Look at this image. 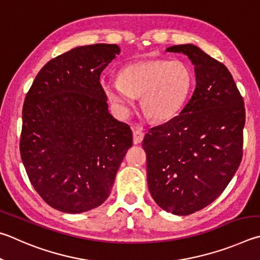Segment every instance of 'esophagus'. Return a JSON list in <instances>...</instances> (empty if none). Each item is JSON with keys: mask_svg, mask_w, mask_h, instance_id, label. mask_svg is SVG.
I'll return each instance as SVG.
<instances>
[{"mask_svg": "<svg viewBox=\"0 0 260 260\" xmlns=\"http://www.w3.org/2000/svg\"><path fill=\"white\" fill-rule=\"evenodd\" d=\"M133 131H134V144L137 145L142 143L144 139L143 129H140V127H135Z\"/></svg>", "mask_w": 260, "mask_h": 260, "instance_id": "obj_1", "label": "esophagus"}]
</instances>
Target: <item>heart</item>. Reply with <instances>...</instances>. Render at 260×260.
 Masks as SVG:
<instances>
[{
	"label": "heart",
	"mask_w": 260,
	"mask_h": 260,
	"mask_svg": "<svg viewBox=\"0 0 260 260\" xmlns=\"http://www.w3.org/2000/svg\"><path fill=\"white\" fill-rule=\"evenodd\" d=\"M194 75L181 60L152 59L122 68L118 81H104L103 90L121 115H126L136 97L145 115L156 122L176 117L187 103Z\"/></svg>",
	"instance_id": "b5f03b06"
}]
</instances>
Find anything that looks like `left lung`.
Segmentation results:
<instances>
[{"instance_id":"left-lung-1","label":"left lung","mask_w":260,"mask_h":260,"mask_svg":"<svg viewBox=\"0 0 260 260\" xmlns=\"http://www.w3.org/2000/svg\"><path fill=\"white\" fill-rule=\"evenodd\" d=\"M166 51L188 57L197 86L179 115L145 136L147 184L161 209L187 216L215 201L238 170L244 103L227 67L197 45H172Z\"/></svg>"}]
</instances>
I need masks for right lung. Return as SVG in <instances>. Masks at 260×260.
Here are the masks:
<instances>
[{"instance_id": "obj_1", "label": "right lung", "mask_w": 260, "mask_h": 260, "mask_svg": "<svg viewBox=\"0 0 260 260\" xmlns=\"http://www.w3.org/2000/svg\"><path fill=\"white\" fill-rule=\"evenodd\" d=\"M120 52L105 43L72 49L45 63L25 98L21 160L36 192L59 211L102 206L133 146L130 126L109 113L99 82Z\"/></svg>"}]
</instances>
